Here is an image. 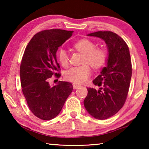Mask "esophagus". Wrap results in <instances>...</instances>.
Segmentation results:
<instances>
[{"mask_svg":"<svg viewBox=\"0 0 149 149\" xmlns=\"http://www.w3.org/2000/svg\"><path fill=\"white\" fill-rule=\"evenodd\" d=\"M79 87H80L79 84H77L76 83H74V84H73V87H74V89H77V88Z\"/></svg>","mask_w":149,"mask_h":149,"instance_id":"esophagus-1","label":"esophagus"}]
</instances>
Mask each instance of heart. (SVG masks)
I'll return each instance as SVG.
<instances>
[{"mask_svg": "<svg viewBox=\"0 0 149 149\" xmlns=\"http://www.w3.org/2000/svg\"><path fill=\"white\" fill-rule=\"evenodd\" d=\"M74 47L77 51L84 54L83 62L85 64L79 66L72 67L64 73L65 79L70 81L81 84L87 81L91 75V68L88 63L95 69H99L104 65L107 61V54L106 50L100 47H95V44L92 41L83 39L77 41ZM58 58L63 66L68 65L69 59L67 52L61 49L58 54Z\"/></svg>", "mask_w": 149, "mask_h": 149, "instance_id": "obj_1", "label": "heart"}]
</instances>
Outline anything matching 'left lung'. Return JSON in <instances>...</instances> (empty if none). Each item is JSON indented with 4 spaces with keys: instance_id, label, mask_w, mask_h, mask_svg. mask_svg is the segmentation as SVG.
<instances>
[{
    "instance_id": "8db88e82",
    "label": "left lung",
    "mask_w": 149,
    "mask_h": 149,
    "mask_svg": "<svg viewBox=\"0 0 149 149\" xmlns=\"http://www.w3.org/2000/svg\"><path fill=\"white\" fill-rule=\"evenodd\" d=\"M105 41L108 48L107 65L93 81L99 90L87 87L84 103L88 113L98 120H105L116 114L127 99L132 74L130 50L122 37L112 31L88 34Z\"/></svg>"
}]
</instances>
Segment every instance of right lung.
I'll list each match as a JSON object with an SVG mask.
<instances>
[{"instance_id":"right-lung-1","label":"right lung","mask_w":149,"mask_h":149,"mask_svg":"<svg viewBox=\"0 0 149 149\" xmlns=\"http://www.w3.org/2000/svg\"><path fill=\"white\" fill-rule=\"evenodd\" d=\"M73 31L48 29L35 34L25 49L20 65L22 92L35 116L43 120L56 117L73 90L72 84L59 81L49 85L52 75L60 77L56 60L58 47L72 35Z\"/></svg>"}]
</instances>
